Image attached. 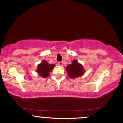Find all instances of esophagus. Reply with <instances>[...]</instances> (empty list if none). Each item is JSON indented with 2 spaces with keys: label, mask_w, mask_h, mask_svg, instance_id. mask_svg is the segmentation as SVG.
I'll list each match as a JSON object with an SVG mask.
<instances>
[{
  "label": "esophagus",
  "mask_w": 123,
  "mask_h": 123,
  "mask_svg": "<svg viewBox=\"0 0 123 123\" xmlns=\"http://www.w3.org/2000/svg\"><path fill=\"white\" fill-rule=\"evenodd\" d=\"M58 65L60 66H62L63 63L62 62H58Z\"/></svg>",
  "instance_id": "esophagus-1"
}]
</instances>
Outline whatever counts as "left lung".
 Here are the masks:
<instances>
[{
	"label": "left lung",
	"instance_id": "1",
	"mask_svg": "<svg viewBox=\"0 0 123 123\" xmlns=\"http://www.w3.org/2000/svg\"><path fill=\"white\" fill-rule=\"evenodd\" d=\"M66 71L71 79L80 77L83 76L85 73V70L82 65L79 63L76 60H73L71 64L66 66Z\"/></svg>",
	"mask_w": 123,
	"mask_h": 123
}]
</instances>
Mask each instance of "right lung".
<instances>
[{"mask_svg": "<svg viewBox=\"0 0 123 123\" xmlns=\"http://www.w3.org/2000/svg\"><path fill=\"white\" fill-rule=\"evenodd\" d=\"M55 66L54 64H49L46 61H43L42 63L37 65V73L43 78H46L50 75V72Z\"/></svg>", "mask_w": 123, "mask_h": 123, "instance_id": "add662e5", "label": "right lung"}]
</instances>
